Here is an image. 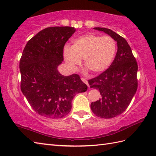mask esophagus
<instances>
[{
  "instance_id": "esophagus-1",
  "label": "esophagus",
  "mask_w": 156,
  "mask_h": 156,
  "mask_svg": "<svg viewBox=\"0 0 156 156\" xmlns=\"http://www.w3.org/2000/svg\"><path fill=\"white\" fill-rule=\"evenodd\" d=\"M81 80H82V82H84V83H85V84H87V85L88 86H88H89V84H88V81H87V80H86L85 78H81Z\"/></svg>"
}]
</instances>
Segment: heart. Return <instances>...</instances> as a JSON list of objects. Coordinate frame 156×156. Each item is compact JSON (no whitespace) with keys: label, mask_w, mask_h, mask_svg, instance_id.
I'll return each mask as SVG.
<instances>
[{"label":"heart","mask_w":156,"mask_h":156,"mask_svg":"<svg viewBox=\"0 0 156 156\" xmlns=\"http://www.w3.org/2000/svg\"><path fill=\"white\" fill-rule=\"evenodd\" d=\"M117 44L110 36L89 34L72 41V47L66 45L64 57L66 64L74 71L84 59V65L92 74H97L107 69L113 61Z\"/></svg>","instance_id":"1"}]
</instances>
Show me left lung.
<instances>
[{"label": "left lung", "mask_w": 156, "mask_h": 156, "mask_svg": "<svg viewBox=\"0 0 156 156\" xmlns=\"http://www.w3.org/2000/svg\"><path fill=\"white\" fill-rule=\"evenodd\" d=\"M103 31L117 43V51L109 68L88 80L90 87L98 89L101 98L92 102V111L97 117L111 119L122 113L137 91V63L125 39L111 29L94 27Z\"/></svg>", "instance_id": "left-lung-1"}]
</instances>
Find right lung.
<instances>
[{
  "mask_svg": "<svg viewBox=\"0 0 156 156\" xmlns=\"http://www.w3.org/2000/svg\"><path fill=\"white\" fill-rule=\"evenodd\" d=\"M74 27H51L29 40L19 63L21 89L33 109L49 119L62 118L71 111L76 94L88 87L78 74L62 75L58 66L64 60V47Z\"/></svg>",
  "mask_w": 156,
  "mask_h": 156,
  "instance_id": "add662e5",
  "label": "right lung"
}]
</instances>
